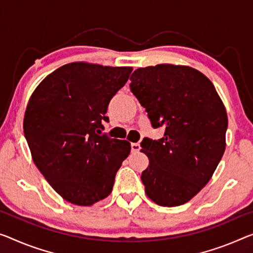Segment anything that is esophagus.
Here are the masks:
<instances>
[{"label": "esophagus", "instance_id": "34e87169", "mask_svg": "<svg viewBox=\"0 0 253 253\" xmlns=\"http://www.w3.org/2000/svg\"><path fill=\"white\" fill-rule=\"evenodd\" d=\"M140 150V145L137 142H132L131 143V151L132 153H138Z\"/></svg>", "mask_w": 253, "mask_h": 253}]
</instances>
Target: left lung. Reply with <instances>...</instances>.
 <instances>
[{
    "instance_id": "1",
    "label": "left lung",
    "mask_w": 253,
    "mask_h": 253,
    "mask_svg": "<svg viewBox=\"0 0 253 253\" xmlns=\"http://www.w3.org/2000/svg\"><path fill=\"white\" fill-rule=\"evenodd\" d=\"M130 89L164 137L143 138L149 165L141 174L155 204L175 207L211 180L225 151L227 114L211 81L196 69L158 64L131 75Z\"/></svg>"
}]
</instances>
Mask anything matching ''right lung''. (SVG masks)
<instances>
[{
    "label": "right lung",
    "instance_id": "right-lung-1",
    "mask_svg": "<svg viewBox=\"0 0 253 253\" xmlns=\"http://www.w3.org/2000/svg\"><path fill=\"white\" fill-rule=\"evenodd\" d=\"M131 72L75 62L46 77L30 97L23 132L33 161L69 203L91 206L106 198L129 156V141L102 132L108 104Z\"/></svg>",
    "mask_w": 253,
    "mask_h": 253
}]
</instances>
